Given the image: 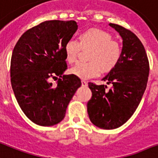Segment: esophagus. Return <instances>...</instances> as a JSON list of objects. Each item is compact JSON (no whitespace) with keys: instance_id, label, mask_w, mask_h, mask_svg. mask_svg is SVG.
<instances>
[{"instance_id":"obj_1","label":"esophagus","mask_w":158,"mask_h":158,"mask_svg":"<svg viewBox=\"0 0 158 158\" xmlns=\"http://www.w3.org/2000/svg\"><path fill=\"white\" fill-rule=\"evenodd\" d=\"M82 85L84 86V87H86V86H88V83L85 80H82Z\"/></svg>"}]
</instances>
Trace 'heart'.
Listing matches in <instances>:
<instances>
[{
    "label": "heart",
    "mask_w": 158,
    "mask_h": 158,
    "mask_svg": "<svg viewBox=\"0 0 158 158\" xmlns=\"http://www.w3.org/2000/svg\"><path fill=\"white\" fill-rule=\"evenodd\" d=\"M90 50L87 64H78L70 69L71 74L81 79L98 76L100 71L108 73L114 69L121 58V46L112 40L107 31L89 28L78 35V42L69 40L64 45L66 61L69 64L77 60L79 50Z\"/></svg>",
    "instance_id": "obj_1"
}]
</instances>
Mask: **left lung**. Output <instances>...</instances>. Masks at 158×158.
Segmentation results:
<instances>
[{
	"label": "left lung",
	"instance_id": "left-lung-1",
	"mask_svg": "<svg viewBox=\"0 0 158 158\" xmlns=\"http://www.w3.org/2000/svg\"><path fill=\"white\" fill-rule=\"evenodd\" d=\"M123 39L121 58L116 67L102 80L113 84L89 83L92 98L87 111L93 124L103 129H115L123 125L134 114L145 92L149 63L144 46L138 36L124 27L109 24Z\"/></svg>",
	"mask_w": 158,
	"mask_h": 158
}]
</instances>
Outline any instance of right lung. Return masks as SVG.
<instances>
[{
  "instance_id": "obj_1",
  "label": "right lung",
  "mask_w": 158,
  "mask_h": 158,
  "mask_svg": "<svg viewBox=\"0 0 158 158\" xmlns=\"http://www.w3.org/2000/svg\"><path fill=\"white\" fill-rule=\"evenodd\" d=\"M74 20H46L30 29L13 50L10 81L21 110L34 123L53 126L65 116L70 100L81 86L74 74H64L67 69L64 45L76 32ZM61 77L57 85L51 77Z\"/></svg>"
}]
</instances>
